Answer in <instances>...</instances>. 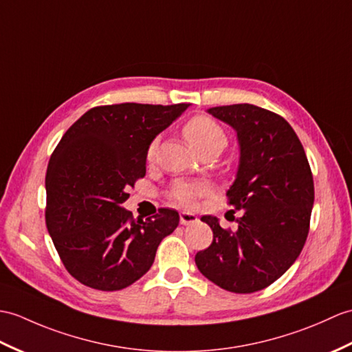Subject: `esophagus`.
<instances>
[{"instance_id": "1", "label": "esophagus", "mask_w": 352, "mask_h": 352, "mask_svg": "<svg viewBox=\"0 0 352 352\" xmlns=\"http://www.w3.org/2000/svg\"><path fill=\"white\" fill-rule=\"evenodd\" d=\"M198 222V216L193 213H187V211H182L179 213V223L182 225H192Z\"/></svg>"}]
</instances>
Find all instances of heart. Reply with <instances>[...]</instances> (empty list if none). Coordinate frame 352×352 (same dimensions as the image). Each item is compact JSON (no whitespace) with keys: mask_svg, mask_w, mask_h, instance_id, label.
Returning a JSON list of instances; mask_svg holds the SVG:
<instances>
[{"mask_svg":"<svg viewBox=\"0 0 352 352\" xmlns=\"http://www.w3.org/2000/svg\"><path fill=\"white\" fill-rule=\"evenodd\" d=\"M183 136L192 148L199 153L204 150H213L219 153L228 142V135L225 129L216 120L207 116H195L184 122L182 129ZM157 150V142L153 141L146 148V159L153 160ZM210 187L204 182H187L178 179L170 186L169 195L175 202L183 207H193L201 196L207 195Z\"/></svg>","mask_w":352,"mask_h":352,"instance_id":"1","label":"heart"}]
</instances>
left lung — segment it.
I'll use <instances>...</instances> for the list:
<instances>
[{"instance_id": "8db88e82", "label": "left lung", "mask_w": 352, "mask_h": 352, "mask_svg": "<svg viewBox=\"0 0 352 352\" xmlns=\"http://www.w3.org/2000/svg\"><path fill=\"white\" fill-rule=\"evenodd\" d=\"M208 112L239 136L240 166L226 196L243 216L235 231L223 230L213 216H202L213 241L196 253L195 263L220 288L256 292L279 279L305 246L314 175L303 145L283 117L249 103L216 106Z\"/></svg>"}]
</instances>
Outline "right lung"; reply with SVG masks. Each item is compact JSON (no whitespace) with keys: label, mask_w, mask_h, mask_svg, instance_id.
<instances>
[{"label":"right lung","mask_w":352,"mask_h":352,"mask_svg":"<svg viewBox=\"0 0 352 352\" xmlns=\"http://www.w3.org/2000/svg\"><path fill=\"white\" fill-rule=\"evenodd\" d=\"M187 103H118L87 111L55 146L46 170V228L65 270L99 291L127 288L148 272L175 210L135 219L121 207L145 177L146 148Z\"/></svg>","instance_id":"1"}]
</instances>
